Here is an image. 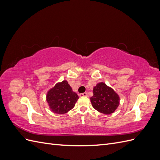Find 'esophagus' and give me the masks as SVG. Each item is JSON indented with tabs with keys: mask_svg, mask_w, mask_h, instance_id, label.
<instances>
[{
	"mask_svg": "<svg viewBox=\"0 0 160 160\" xmlns=\"http://www.w3.org/2000/svg\"><path fill=\"white\" fill-rule=\"evenodd\" d=\"M80 97H88V93H83L79 95Z\"/></svg>",
	"mask_w": 160,
	"mask_h": 160,
	"instance_id": "34e87169",
	"label": "esophagus"
}]
</instances>
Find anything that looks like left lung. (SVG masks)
Listing matches in <instances>:
<instances>
[{
  "label": "left lung",
  "instance_id": "1",
  "mask_svg": "<svg viewBox=\"0 0 160 160\" xmlns=\"http://www.w3.org/2000/svg\"><path fill=\"white\" fill-rule=\"evenodd\" d=\"M93 91V95L90 100L95 109L105 115L115 112L119 105L120 98L113 88L100 82L94 87Z\"/></svg>",
  "mask_w": 160,
  "mask_h": 160
}]
</instances>
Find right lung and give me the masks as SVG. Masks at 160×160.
I'll return each mask as SVG.
<instances>
[{
    "mask_svg": "<svg viewBox=\"0 0 160 160\" xmlns=\"http://www.w3.org/2000/svg\"><path fill=\"white\" fill-rule=\"evenodd\" d=\"M78 99L79 96L66 80L58 82L47 91L46 95L50 110L57 114H64L71 110Z\"/></svg>",
    "mask_w": 160,
    "mask_h": 160,
    "instance_id": "1",
    "label": "right lung"
}]
</instances>
